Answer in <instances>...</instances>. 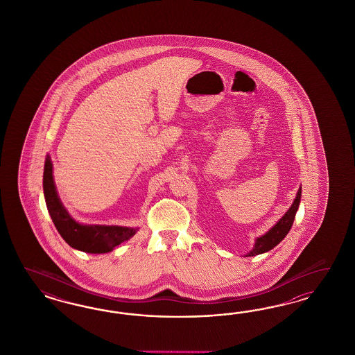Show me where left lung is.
I'll list each match as a JSON object with an SVG mask.
<instances>
[{"label": "left lung", "mask_w": 355, "mask_h": 355, "mask_svg": "<svg viewBox=\"0 0 355 355\" xmlns=\"http://www.w3.org/2000/svg\"><path fill=\"white\" fill-rule=\"evenodd\" d=\"M301 195L302 189L300 187L297 196H295V199H294L291 208L288 209V212L282 216L279 221H277V224L273 226L272 229H269L264 236L257 238L255 246L248 252L246 257H255V255H259V254L267 252L269 250L276 248L279 242L286 236V234L291 230L293 223H294V217H295V214H297L298 207H300V203H301Z\"/></svg>", "instance_id": "8db88e82"}]
</instances>
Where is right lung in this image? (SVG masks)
I'll list each match as a JSON object with an SVG mask.
<instances>
[{
  "mask_svg": "<svg viewBox=\"0 0 355 355\" xmlns=\"http://www.w3.org/2000/svg\"><path fill=\"white\" fill-rule=\"evenodd\" d=\"M44 196L54 226L64 242L88 254H105L137 233V227L114 225H83L69 215L61 203L53 180V165L46 156L44 165Z\"/></svg>",
  "mask_w": 355,
  "mask_h": 355,
  "instance_id": "add662e5",
  "label": "right lung"
}]
</instances>
